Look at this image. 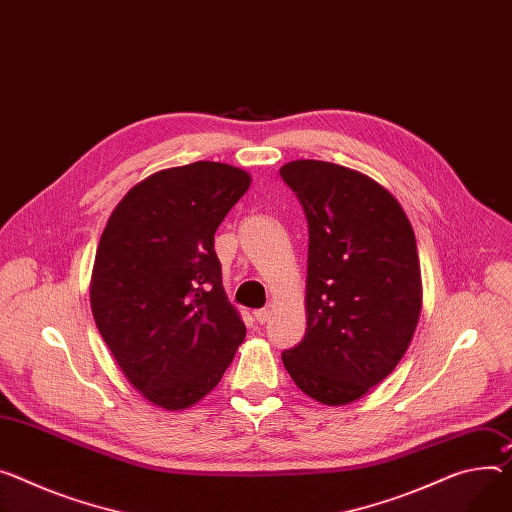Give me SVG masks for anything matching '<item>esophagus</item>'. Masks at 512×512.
Here are the masks:
<instances>
[{"label":"esophagus","instance_id":"1","mask_svg":"<svg viewBox=\"0 0 512 512\" xmlns=\"http://www.w3.org/2000/svg\"><path fill=\"white\" fill-rule=\"evenodd\" d=\"M268 318H270V311H268V309H256V311H254V320H256L258 324L268 322Z\"/></svg>","mask_w":512,"mask_h":512}]
</instances>
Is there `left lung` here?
Returning <instances> with one entry per match:
<instances>
[{
	"mask_svg": "<svg viewBox=\"0 0 512 512\" xmlns=\"http://www.w3.org/2000/svg\"><path fill=\"white\" fill-rule=\"evenodd\" d=\"M309 225L303 340L283 352L295 385L326 406L361 400L398 367L422 309L414 229L385 186L320 160L281 168Z\"/></svg>",
	"mask_w": 512,
	"mask_h": 512,
	"instance_id": "left-lung-1",
	"label": "left lung"
}]
</instances>
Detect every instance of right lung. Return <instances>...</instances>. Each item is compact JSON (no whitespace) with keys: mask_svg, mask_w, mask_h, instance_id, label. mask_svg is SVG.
Listing matches in <instances>:
<instances>
[{"mask_svg":"<svg viewBox=\"0 0 512 512\" xmlns=\"http://www.w3.org/2000/svg\"><path fill=\"white\" fill-rule=\"evenodd\" d=\"M250 184L246 170L221 162L160 170L123 196L102 231L92 316L116 365L155 408L201 402L246 338L213 244Z\"/></svg>","mask_w":512,"mask_h":512,"instance_id":"right-lung-1","label":"right lung"}]
</instances>
